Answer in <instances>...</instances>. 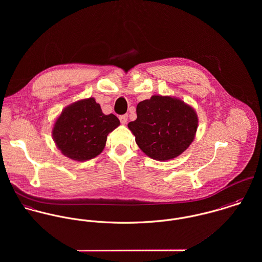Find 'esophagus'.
Wrapping results in <instances>:
<instances>
[{
	"mask_svg": "<svg viewBox=\"0 0 262 262\" xmlns=\"http://www.w3.org/2000/svg\"><path fill=\"white\" fill-rule=\"evenodd\" d=\"M119 119H120V122L123 125H125L127 123V121H128V115H122V116L119 117Z\"/></svg>",
	"mask_w": 262,
	"mask_h": 262,
	"instance_id": "1",
	"label": "esophagus"
}]
</instances>
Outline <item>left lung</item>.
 Instances as JSON below:
<instances>
[{
  "label": "left lung",
  "instance_id": "1",
  "mask_svg": "<svg viewBox=\"0 0 262 262\" xmlns=\"http://www.w3.org/2000/svg\"><path fill=\"white\" fill-rule=\"evenodd\" d=\"M137 119L128 124L139 148L150 158L165 161L191 144L198 129L195 110L183 100L154 95L137 105Z\"/></svg>",
  "mask_w": 262,
  "mask_h": 262
}]
</instances>
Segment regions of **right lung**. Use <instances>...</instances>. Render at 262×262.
I'll list each match as a JSON object with an SVG mask.
<instances>
[{"instance_id":"obj_1","label":"right lung","mask_w":262,"mask_h":262,"mask_svg":"<svg viewBox=\"0 0 262 262\" xmlns=\"http://www.w3.org/2000/svg\"><path fill=\"white\" fill-rule=\"evenodd\" d=\"M119 125L115 115H105L94 98H88L62 110L54 122L52 138L64 156L85 161L101 154L109 133Z\"/></svg>"}]
</instances>
